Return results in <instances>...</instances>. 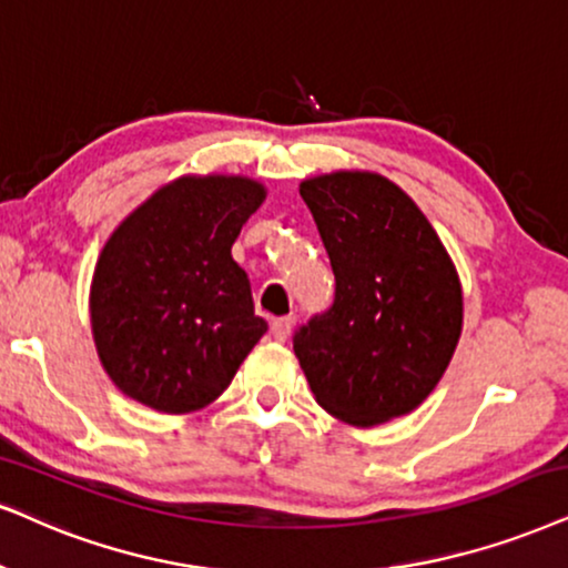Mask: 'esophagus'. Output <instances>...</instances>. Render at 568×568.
<instances>
[{
	"mask_svg": "<svg viewBox=\"0 0 568 568\" xmlns=\"http://www.w3.org/2000/svg\"><path fill=\"white\" fill-rule=\"evenodd\" d=\"M293 317H277L275 322H272V327H270V333H272V337H275V341H288V335H291V327H293Z\"/></svg>",
	"mask_w": 568,
	"mask_h": 568,
	"instance_id": "1",
	"label": "esophagus"
}]
</instances>
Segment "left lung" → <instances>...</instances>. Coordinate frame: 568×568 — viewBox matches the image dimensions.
<instances>
[{"instance_id":"obj_1","label":"left lung","mask_w":568,"mask_h":568,"mask_svg":"<svg viewBox=\"0 0 568 568\" xmlns=\"http://www.w3.org/2000/svg\"><path fill=\"white\" fill-rule=\"evenodd\" d=\"M335 275V296L293 333L317 404L372 427L414 412L462 335V285L419 206L372 172L301 183Z\"/></svg>"}]
</instances>
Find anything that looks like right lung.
<instances>
[{
	"mask_svg": "<svg viewBox=\"0 0 568 568\" xmlns=\"http://www.w3.org/2000/svg\"><path fill=\"white\" fill-rule=\"evenodd\" d=\"M246 178H181L106 241L91 283V327L112 383L183 414L212 404L267 333L231 248L260 210Z\"/></svg>",
	"mask_w": 568,
	"mask_h": 568,
	"instance_id": "obj_1",
	"label": "right lung"
}]
</instances>
